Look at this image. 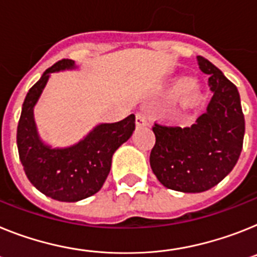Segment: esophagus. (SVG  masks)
Instances as JSON below:
<instances>
[{"mask_svg": "<svg viewBox=\"0 0 257 257\" xmlns=\"http://www.w3.org/2000/svg\"><path fill=\"white\" fill-rule=\"evenodd\" d=\"M135 122H137L138 127H143V126H147V124H148L146 115H144L142 111H138L137 113V120H135Z\"/></svg>", "mask_w": 257, "mask_h": 257, "instance_id": "1", "label": "esophagus"}]
</instances>
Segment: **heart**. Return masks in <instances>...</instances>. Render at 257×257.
<instances>
[{"label": "heart", "mask_w": 257, "mask_h": 257, "mask_svg": "<svg viewBox=\"0 0 257 257\" xmlns=\"http://www.w3.org/2000/svg\"><path fill=\"white\" fill-rule=\"evenodd\" d=\"M200 95V87L197 85L195 80H187L183 83L178 91V96L183 102H192L195 101Z\"/></svg>", "instance_id": "b5f03b06"}]
</instances>
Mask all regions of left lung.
<instances>
[{
    "label": "left lung",
    "mask_w": 257,
    "mask_h": 257,
    "mask_svg": "<svg viewBox=\"0 0 257 257\" xmlns=\"http://www.w3.org/2000/svg\"><path fill=\"white\" fill-rule=\"evenodd\" d=\"M199 69L208 74L213 92L207 111L191 127L155 123L152 172L165 187L181 192H203L218 185L238 161L244 138V115L235 85L220 69L197 56Z\"/></svg>",
    "instance_id": "left-lung-1"
}]
</instances>
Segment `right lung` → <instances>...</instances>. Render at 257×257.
<instances>
[{"instance_id":"obj_1","label":"right lung","mask_w":257,"mask_h":257,"mask_svg":"<svg viewBox=\"0 0 257 257\" xmlns=\"http://www.w3.org/2000/svg\"><path fill=\"white\" fill-rule=\"evenodd\" d=\"M72 60H61L45 70L28 91L17 130L19 159L35 187L54 200H83L101 190L110 172L111 157L135 130V115L115 123H101L79 143L67 148H52L37 134L34 107L52 72L74 69Z\"/></svg>"}]
</instances>
